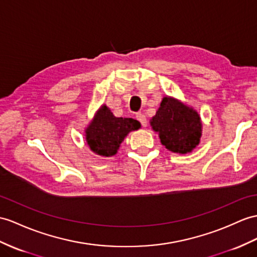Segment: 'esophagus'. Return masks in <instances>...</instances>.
<instances>
[{"mask_svg":"<svg viewBox=\"0 0 257 257\" xmlns=\"http://www.w3.org/2000/svg\"><path fill=\"white\" fill-rule=\"evenodd\" d=\"M136 118L139 120L142 124V126H147V120H146V116L144 115L143 113H141V112H139V113H136Z\"/></svg>","mask_w":257,"mask_h":257,"instance_id":"obj_1","label":"esophagus"}]
</instances>
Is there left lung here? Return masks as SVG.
<instances>
[{
  "mask_svg": "<svg viewBox=\"0 0 257 257\" xmlns=\"http://www.w3.org/2000/svg\"><path fill=\"white\" fill-rule=\"evenodd\" d=\"M150 125L159 134L162 145L172 153H191L201 141L202 121L197 111L172 97L162 99Z\"/></svg>",
  "mask_w": 257,
  "mask_h": 257,
  "instance_id": "1",
  "label": "left lung"
}]
</instances>
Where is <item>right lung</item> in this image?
<instances>
[{
	"instance_id": "1",
	"label": "right lung",
	"mask_w": 257,
	"mask_h": 257,
	"mask_svg": "<svg viewBox=\"0 0 257 257\" xmlns=\"http://www.w3.org/2000/svg\"><path fill=\"white\" fill-rule=\"evenodd\" d=\"M141 127V123L131 117H116L103 104L99 108L92 121L87 126L86 142L91 152L103 157H111L117 153L126 135Z\"/></svg>"
}]
</instances>
